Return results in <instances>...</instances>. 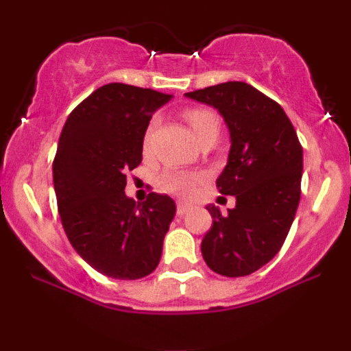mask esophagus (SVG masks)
Listing matches in <instances>:
<instances>
[{"mask_svg":"<svg viewBox=\"0 0 351 351\" xmlns=\"http://www.w3.org/2000/svg\"><path fill=\"white\" fill-rule=\"evenodd\" d=\"M189 209H191V204L184 203V201H178V204H176V215L178 216L186 215Z\"/></svg>","mask_w":351,"mask_h":351,"instance_id":"34e87169","label":"esophagus"}]
</instances>
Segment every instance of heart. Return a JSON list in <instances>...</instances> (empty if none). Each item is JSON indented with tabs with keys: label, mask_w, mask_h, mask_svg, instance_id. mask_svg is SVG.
Segmentation results:
<instances>
[{
	"label": "heart",
	"mask_w": 351,
	"mask_h": 351,
	"mask_svg": "<svg viewBox=\"0 0 351 351\" xmlns=\"http://www.w3.org/2000/svg\"><path fill=\"white\" fill-rule=\"evenodd\" d=\"M184 119L189 127H191L193 134L196 135V138H201L206 132L209 130H217L219 132V120H217L216 114H213L208 108H188L184 112ZM153 130H155V123H152L147 128V134L143 138V150L148 152L152 147V138H153ZM203 181V175L201 173H186V171H168L163 176L162 184L168 193L178 196H188L195 191L196 186Z\"/></svg>",
	"instance_id": "b5f03b06"
}]
</instances>
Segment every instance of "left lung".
Masks as SVG:
<instances>
[{
	"mask_svg": "<svg viewBox=\"0 0 351 351\" xmlns=\"http://www.w3.org/2000/svg\"><path fill=\"white\" fill-rule=\"evenodd\" d=\"M217 108L231 135V150L216 186L236 198L221 215L209 204L213 226L201 254L208 267L226 277L256 272L280 251L300 201L302 145L276 100L245 82H224L188 92Z\"/></svg>",
	"mask_w": 351,
	"mask_h": 351,
	"instance_id": "obj_1",
	"label": "left lung"
}]
</instances>
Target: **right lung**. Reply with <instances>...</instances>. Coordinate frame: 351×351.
<instances>
[{
    "mask_svg": "<svg viewBox=\"0 0 351 351\" xmlns=\"http://www.w3.org/2000/svg\"><path fill=\"white\" fill-rule=\"evenodd\" d=\"M171 95L107 84L79 104L60 132L52 163L58 209L67 239L95 271L112 279H142L156 269L175 201L150 193L125 195L127 173L142 163L153 112Z\"/></svg>",
    "mask_w": 351,
    "mask_h": 351,
    "instance_id": "obj_1",
    "label": "right lung"
}]
</instances>
